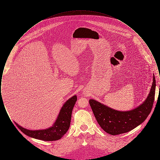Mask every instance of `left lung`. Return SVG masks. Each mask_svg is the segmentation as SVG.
<instances>
[{"instance_id":"8db88e82","label":"left lung","mask_w":160,"mask_h":160,"mask_svg":"<svg viewBox=\"0 0 160 160\" xmlns=\"http://www.w3.org/2000/svg\"><path fill=\"white\" fill-rule=\"evenodd\" d=\"M155 78L153 76L151 89L145 101L129 111H118L90 99L92 112L101 128L111 135H118L131 131L145 121L152 110L155 93Z\"/></svg>"}]
</instances>
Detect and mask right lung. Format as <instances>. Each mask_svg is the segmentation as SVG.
Listing matches in <instances>:
<instances>
[{"label": "right lung", "instance_id": "1", "mask_svg": "<svg viewBox=\"0 0 160 160\" xmlns=\"http://www.w3.org/2000/svg\"><path fill=\"white\" fill-rule=\"evenodd\" d=\"M77 101L74 95L68 99L61 108V111L53 125L48 128L40 130H30L23 128L15 122L17 127L24 134L29 137L44 141H55L61 139L68 130L73 107Z\"/></svg>", "mask_w": 160, "mask_h": 160}]
</instances>
